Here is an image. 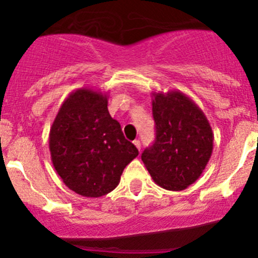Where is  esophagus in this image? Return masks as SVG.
Listing matches in <instances>:
<instances>
[{"label":"esophagus","mask_w":258,"mask_h":258,"mask_svg":"<svg viewBox=\"0 0 258 258\" xmlns=\"http://www.w3.org/2000/svg\"><path fill=\"white\" fill-rule=\"evenodd\" d=\"M134 145L135 146H136V147H137V150H141V142H140L139 141V140H135V141H134Z\"/></svg>","instance_id":"1"}]
</instances>
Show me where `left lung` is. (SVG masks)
I'll return each instance as SVG.
<instances>
[{"label":"left lung","mask_w":258,"mask_h":258,"mask_svg":"<svg viewBox=\"0 0 258 258\" xmlns=\"http://www.w3.org/2000/svg\"><path fill=\"white\" fill-rule=\"evenodd\" d=\"M156 140L141 158L162 188L182 191L199 179L213 150V132L204 111L178 90L152 92Z\"/></svg>","instance_id":"1"}]
</instances>
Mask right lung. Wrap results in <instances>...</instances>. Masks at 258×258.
Returning <instances> with one entry per match:
<instances>
[{
	"label": "right lung",
	"mask_w": 258,
	"mask_h": 258,
	"mask_svg": "<svg viewBox=\"0 0 258 258\" xmlns=\"http://www.w3.org/2000/svg\"><path fill=\"white\" fill-rule=\"evenodd\" d=\"M108 92L77 88L63 101L49 130V152L63 183L85 197H101L119 183L139 150L108 112Z\"/></svg>",
	"instance_id": "add662e5"
}]
</instances>
